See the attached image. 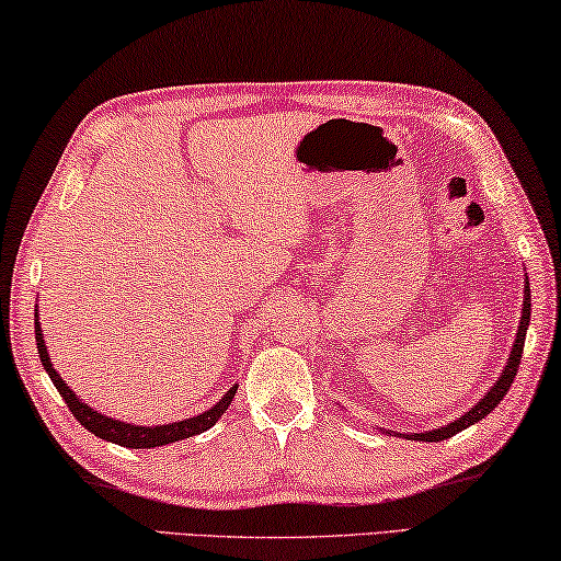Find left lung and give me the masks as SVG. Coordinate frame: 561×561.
<instances>
[{
    "label": "left lung",
    "instance_id": "1",
    "mask_svg": "<svg viewBox=\"0 0 561 561\" xmlns=\"http://www.w3.org/2000/svg\"><path fill=\"white\" fill-rule=\"evenodd\" d=\"M529 317H531V299H529V284L524 287V309H522V319H519V332H517V342L512 346V354H510V362H506V367L502 371V377L496 379V385L489 389L486 397L479 402L477 407L469 409L465 416H459L447 426H442V430H432V432H420V434H407V439H416V442H442V439H449L455 437L457 432L467 430L469 424H474L479 420H484V416L492 412V409L502 402L504 394L510 392V387L514 385V377H517V369H519V359H522V352H524V340H527V327H529Z\"/></svg>",
    "mask_w": 561,
    "mask_h": 561
}]
</instances>
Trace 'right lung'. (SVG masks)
Here are the masks:
<instances>
[{
    "mask_svg": "<svg viewBox=\"0 0 561 561\" xmlns=\"http://www.w3.org/2000/svg\"><path fill=\"white\" fill-rule=\"evenodd\" d=\"M34 336H37V352H39V359L44 364V369H47L49 379L55 381L57 392L65 397L69 412H72L77 416V422L82 424L84 430L92 432L94 437L114 442V444H119V447H129V449L162 447V444H172V442H180V439H186V437H194V434L207 432L209 426H215L219 416L227 412L229 402H232L234 394H237V387H232L225 394V399L211 407L209 412L197 414V416H192V420H184V422L159 424V426H137V424H127V422H119V420H110V416H104L100 412H94L92 407H87L82 399H77L72 389H69L65 381H61V377L57 375L55 367H51L47 346H44L39 319H34Z\"/></svg>",
    "mask_w": 561,
    "mask_h": 561,
    "instance_id": "obj_1",
    "label": "right lung"
}]
</instances>
